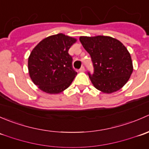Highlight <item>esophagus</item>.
<instances>
[{"label": "esophagus", "instance_id": "esophagus-1", "mask_svg": "<svg viewBox=\"0 0 149 149\" xmlns=\"http://www.w3.org/2000/svg\"><path fill=\"white\" fill-rule=\"evenodd\" d=\"M79 71H80V72H84V71H85V68H84V66H82V67L80 69H79Z\"/></svg>", "mask_w": 149, "mask_h": 149}]
</instances>
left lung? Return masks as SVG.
I'll return each instance as SVG.
<instances>
[{"instance_id":"obj_1","label":"left lung","mask_w":149,"mask_h":149,"mask_svg":"<svg viewBox=\"0 0 149 149\" xmlns=\"http://www.w3.org/2000/svg\"><path fill=\"white\" fill-rule=\"evenodd\" d=\"M79 40L92 61L94 73L88 75L94 87L106 94L120 89L133 70L127 48L107 36L81 37Z\"/></svg>"}]
</instances>
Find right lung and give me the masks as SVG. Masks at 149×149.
I'll return each instance as SVG.
<instances>
[{
  "mask_svg": "<svg viewBox=\"0 0 149 149\" xmlns=\"http://www.w3.org/2000/svg\"><path fill=\"white\" fill-rule=\"evenodd\" d=\"M76 40L65 34L49 36L33 49L28 68L32 81L42 91L58 94L66 89L77 73L68 49Z\"/></svg>",
  "mask_w": 149,
  "mask_h": 149,
  "instance_id": "add662e5",
  "label": "right lung"
}]
</instances>
